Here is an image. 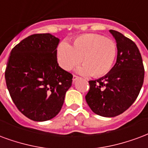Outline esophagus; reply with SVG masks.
<instances>
[{"label":"esophagus","instance_id":"esophagus-1","mask_svg":"<svg viewBox=\"0 0 148 148\" xmlns=\"http://www.w3.org/2000/svg\"><path fill=\"white\" fill-rule=\"evenodd\" d=\"M79 79V77L78 76H77V75H73V83H74V82H75L76 81V80H77V79Z\"/></svg>","mask_w":148,"mask_h":148}]
</instances>
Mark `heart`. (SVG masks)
Returning a JSON list of instances; mask_svg holds the SVG:
<instances>
[{
  "mask_svg": "<svg viewBox=\"0 0 148 148\" xmlns=\"http://www.w3.org/2000/svg\"><path fill=\"white\" fill-rule=\"evenodd\" d=\"M117 45L113 40L95 34H87L73 40L70 46L62 42L57 48V59L61 68L69 71L83 64L77 72L83 75L99 77L112 69L117 57Z\"/></svg>",
  "mask_w": 148,
  "mask_h": 148,
  "instance_id": "obj_1",
  "label": "heart"
}]
</instances>
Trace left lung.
Segmentation results:
<instances>
[{
    "label": "left lung",
    "instance_id": "8db88e82",
    "mask_svg": "<svg viewBox=\"0 0 148 148\" xmlns=\"http://www.w3.org/2000/svg\"><path fill=\"white\" fill-rule=\"evenodd\" d=\"M110 32L117 43V61L106 75L89 81L90 90L85 97L90 110L106 117L128 110L139 95L144 79L143 60L134 42L118 31Z\"/></svg>",
    "mask_w": 148,
    "mask_h": 148
}]
</instances>
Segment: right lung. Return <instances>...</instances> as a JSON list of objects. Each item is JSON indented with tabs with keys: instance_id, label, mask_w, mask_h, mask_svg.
I'll list each match as a JSON object with an SVG mask.
<instances>
[{
	"instance_id": "1",
	"label": "right lung",
	"mask_w": 148,
	"mask_h": 148,
	"mask_svg": "<svg viewBox=\"0 0 148 148\" xmlns=\"http://www.w3.org/2000/svg\"><path fill=\"white\" fill-rule=\"evenodd\" d=\"M60 39L51 34H36L12 49L5 76L12 101L21 113L34 121L56 117L63 106L73 75L57 60Z\"/></svg>"
}]
</instances>
